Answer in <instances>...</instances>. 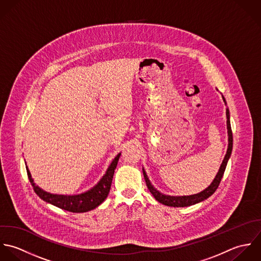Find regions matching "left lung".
Here are the masks:
<instances>
[{"instance_id": "left-lung-1", "label": "left lung", "mask_w": 261, "mask_h": 261, "mask_svg": "<svg viewBox=\"0 0 261 261\" xmlns=\"http://www.w3.org/2000/svg\"><path fill=\"white\" fill-rule=\"evenodd\" d=\"M224 99V97H223ZM224 102L226 103L225 99H224ZM226 116H227V129H228V136H229V144H228V149H227V153L224 157V160L220 166V169L215 177V179L213 180V182L210 185V187H208L205 191H203L202 193L200 194H197V195H193V196H184V197H170V196H164L162 195L161 193H159L158 191H156L152 185L150 184L145 171L143 170V174H144V178H145V181H146V186L149 190V192L153 195V197L155 198V200L158 201L159 203L165 205V206H169V207H188V206H192V205H195L197 203H200L206 199H208L210 196H212L216 190L218 189L220 182H221V179L224 175V172H225V169H226V166H227V162L230 158L231 155V152H232V147H233V135H232V129H231V124H230V114H229V110L227 109L226 110Z\"/></svg>"}]
</instances>
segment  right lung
<instances>
[{
    "label": "right lung",
    "instance_id": "obj_1",
    "mask_svg": "<svg viewBox=\"0 0 261 261\" xmlns=\"http://www.w3.org/2000/svg\"><path fill=\"white\" fill-rule=\"evenodd\" d=\"M121 155V153H119L117 156L114 158V160L112 161L111 165L109 166L106 174L102 177V179L99 181V184L94 187L92 190H90L89 192L82 194V195H77V196H58V195H53L49 193L44 192L43 190H41L40 188H38L37 186H35L30 171L27 168V174H28V178L31 182V186L33 187L35 193L38 195V197L40 199H42L43 201L50 203L54 206L58 207V208L68 211V212H72V213H84V212H88L91 211L93 208H97L99 205H101L105 201V199L108 197V194L110 192L111 189V185H112V179H113V175L119 160V157Z\"/></svg>",
    "mask_w": 261,
    "mask_h": 261
}]
</instances>
